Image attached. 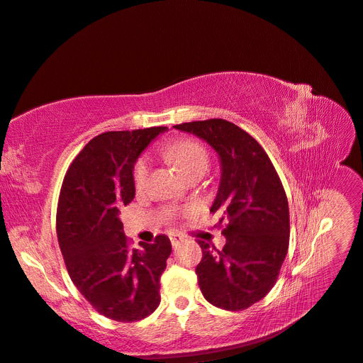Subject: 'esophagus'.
Wrapping results in <instances>:
<instances>
[{"label":"esophagus","instance_id":"obj_1","mask_svg":"<svg viewBox=\"0 0 363 363\" xmlns=\"http://www.w3.org/2000/svg\"><path fill=\"white\" fill-rule=\"evenodd\" d=\"M169 237H170V242H172L173 246H176L179 242H182V239H184V237H182L181 234H176V233L169 234Z\"/></svg>","mask_w":363,"mask_h":363}]
</instances>
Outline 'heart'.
Instances as JSON below:
<instances>
[{
	"mask_svg": "<svg viewBox=\"0 0 363 363\" xmlns=\"http://www.w3.org/2000/svg\"><path fill=\"white\" fill-rule=\"evenodd\" d=\"M169 155L176 167L179 169L181 173H187L196 167H206L208 165V153L205 147L198 141L193 140H184L178 141L170 146ZM149 174V161L147 158H141L133 169V181L137 185H143Z\"/></svg>",
	"mask_w": 363,
	"mask_h": 363,
	"instance_id": "b5f03b06",
	"label": "heart"
}]
</instances>
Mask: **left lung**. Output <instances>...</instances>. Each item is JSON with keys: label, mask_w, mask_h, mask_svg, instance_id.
<instances>
[{"label": "left lung", "mask_w": 363, "mask_h": 363, "mask_svg": "<svg viewBox=\"0 0 363 363\" xmlns=\"http://www.w3.org/2000/svg\"><path fill=\"white\" fill-rule=\"evenodd\" d=\"M214 149L220 181L213 213L220 211L226 243L219 251L199 240L196 267L202 295L225 310H245L274 287L287 254L289 205L274 165L250 133L222 118L176 124Z\"/></svg>", "instance_id": "left-lung-1"}]
</instances>
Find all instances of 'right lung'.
Wrapping results in <instances>:
<instances>
[{
	"mask_svg": "<svg viewBox=\"0 0 363 363\" xmlns=\"http://www.w3.org/2000/svg\"><path fill=\"white\" fill-rule=\"evenodd\" d=\"M167 128L105 132L72 161L62 184L56 230L67 271L99 313L133 323L160 306V278L172 243L158 235L130 250L120 210L135 196L133 165Z\"/></svg>",
	"mask_w": 363,
	"mask_h": 363,
	"instance_id": "obj_1",
	"label": "right lung"
}]
</instances>
